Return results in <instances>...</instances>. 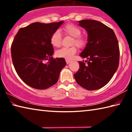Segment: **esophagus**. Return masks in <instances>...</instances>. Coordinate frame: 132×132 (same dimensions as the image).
I'll return each mask as SVG.
<instances>
[{
	"label": "esophagus",
	"instance_id": "obj_1",
	"mask_svg": "<svg viewBox=\"0 0 132 132\" xmlns=\"http://www.w3.org/2000/svg\"><path fill=\"white\" fill-rule=\"evenodd\" d=\"M66 63H67V64L70 63V62H71L70 61H69V60H68V59H66Z\"/></svg>",
	"mask_w": 132,
	"mask_h": 132
}]
</instances>
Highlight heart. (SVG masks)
Listing matches in <instances>:
<instances>
[{
  "label": "heart",
  "instance_id": "b5f03b06",
  "mask_svg": "<svg viewBox=\"0 0 132 132\" xmlns=\"http://www.w3.org/2000/svg\"><path fill=\"white\" fill-rule=\"evenodd\" d=\"M64 34L73 38L72 45H75L77 47L82 48L86 45V39L84 37L81 36V30L77 26L73 24H68L63 28ZM62 37L59 31H56L51 35L50 42L53 47H59L61 44ZM77 52L75 46L69 48H63L56 52V56L58 57L64 58L66 59H71Z\"/></svg>",
  "mask_w": 132,
  "mask_h": 132
}]
</instances>
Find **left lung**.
I'll return each mask as SVG.
<instances>
[{"label": "left lung", "instance_id": "left-lung-1", "mask_svg": "<svg viewBox=\"0 0 132 132\" xmlns=\"http://www.w3.org/2000/svg\"><path fill=\"white\" fill-rule=\"evenodd\" d=\"M78 23L87 32L88 42L80 56L87 59L88 64L79 62L75 79L86 90H98L108 83L119 66L118 39L113 31L101 22L88 19Z\"/></svg>", "mask_w": 132, "mask_h": 132}]
</instances>
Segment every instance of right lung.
<instances>
[{"label": "right lung", "mask_w": 132, "mask_h": 132, "mask_svg": "<svg viewBox=\"0 0 132 132\" xmlns=\"http://www.w3.org/2000/svg\"><path fill=\"white\" fill-rule=\"evenodd\" d=\"M64 21L49 24L36 22L21 28L11 47L12 61L17 75L28 86L44 90L56 84L66 66L64 58L53 59L52 34ZM48 60L46 64L44 61Z\"/></svg>", "instance_id": "obj_1"}]
</instances>
